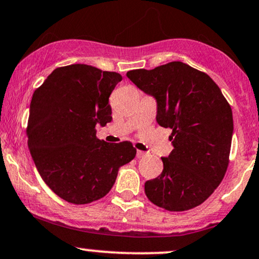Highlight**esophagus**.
<instances>
[{"mask_svg": "<svg viewBox=\"0 0 259 259\" xmlns=\"http://www.w3.org/2000/svg\"><path fill=\"white\" fill-rule=\"evenodd\" d=\"M146 155H147V153H145V152H142V151H138V153H136V157L138 158H143V157H146Z\"/></svg>", "mask_w": 259, "mask_h": 259, "instance_id": "esophagus-1", "label": "esophagus"}]
</instances>
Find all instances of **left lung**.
Returning a JSON list of instances; mask_svg holds the SVG:
<instances>
[{"label": "left lung", "instance_id": "8db88e82", "mask_svg": "<svg viewBox=\"0 0 259 259\" xmlns=\"http://www.w3.org/2000/svg\"><path fill=\"white\" fill-rule=\"evenodd\" d=\"M127 78L157 99V121L172 130L163 172L145 183L154 205L181 212L199 206L222 182L229 164L233 113L208 74L181 61L129 71Z\"/></svg>", "mask_w": 259, "mask_h": 259}]
</instances>
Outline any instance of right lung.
Instances as JSON below:
<instances>
[{
	"label": "right lung",
	"instance_id": "add662e5",
	"mask_svg": "<svg viewBox=\"0 0 259 259\" xmlns=\"http://www.w3.org/2000/svg\"><path fill=\"white\" fill-rule=\"evenodd\" d=\"M120 80L117 72L73 64L55 68L33 93L26 127L30 153L46 185L71 204L104 198L119 167L135 158L130 141L96 138V124L112 120L108 98Z\"/></svg>",
	"mask_w": 259,
	"mask_h": 259
}]
</instances>
